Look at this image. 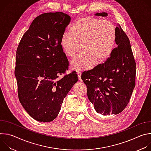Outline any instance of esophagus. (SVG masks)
I'll return each instance as SVG.
<instances>
[{
    "mask_svg": "<svg viewBox=\"0 0 151 151\" xmlns=\"http://www.w3.org/2000/svg\"><path fill=\"white\" fill-rule=\"evenodd\" d=\"M77 75H78V76L79 80L80 81H82V79H81V73H79V72H78V73H77Z\"/></svg>",
    "mask_w": 151,
    "mask_h": 151,
    "instance_id": "obj_1",
    "label": "esophagus"
}]
</instances>
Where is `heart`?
Returning a JSON list of instances; mask_svg holds the SVG:
<instances>
[{"mask_svg":"<svg viewBox=\"0 0 151 151\" xmlns=\"http://www.w3.org/2000/svg\"><path fill=\"white\" fill-rule=\"evenodd\" d=\"M117 37L114 24L108 19L93 17L80 18L71 24L69 32H64L60 40V47L67 57L72 58L82 45L80 55L73 58L70 68L76 72L92 69L96 61L103 63L112 53Z\"/></svg>","mask_w":151,"mask_h":151,"instance_id":"obj_1","label":"heart"}]
</instances>
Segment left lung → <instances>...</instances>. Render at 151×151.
I'll return each instance as SVG.
<instances>
[{"label":"left lung","instance_id":"left-lung-1","mask_svg":"<svg viewBox=\"0 0 151 151\" xmlns=\"http://www.w3.org/2000/svg\"><path fill=\"white\" fill-rule=\"evenodd\" d=\"M96 16L107 17L106 12ZM112 53L103 64L85 72L81 78L87 87V96L94 109L103 116L118 115L126 107L135 87L136 66L128 37L120 26Z\"/></svg>","mask_w":151,"mask_h":151}]
</instances>
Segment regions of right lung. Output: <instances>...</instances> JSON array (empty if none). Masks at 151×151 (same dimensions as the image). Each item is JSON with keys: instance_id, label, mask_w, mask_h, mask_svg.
I'll use <instances>...</instances> for the list:
<instances>
[{"instance_id": "add662e5", "label": "right lung", "mask_w": 151, "mask_h": 151, "mask_svg": "<svg viewBox=\"0 0 151 151\" xmlns=\"http://www.w3.org/2000/svg\"><path fill=\"white\" fill-rule=\"evenodd\" d=\"M70 19L61 12L39 15L17 48L15 76L19 100L29 115L39 122L56 118L64 98L78 79L74 72L58 79L68 69L60 40Z\"/></svg>"}]
</instances>
